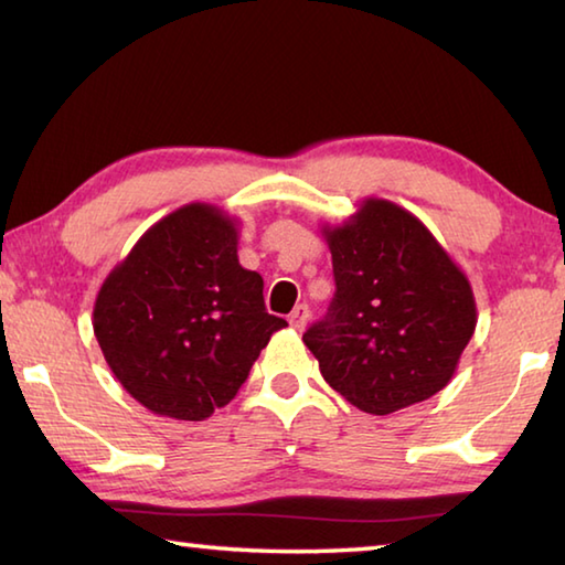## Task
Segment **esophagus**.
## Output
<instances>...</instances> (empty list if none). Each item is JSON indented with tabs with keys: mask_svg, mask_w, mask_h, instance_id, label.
<instances>
[{
	"mask_svg": "<svg viewBox=\"0 0 565 565\" xmlns=\"http://www.w3.org/2000/svg\"><path fill=\"white\" fill-rule=\"evenodd\" d=\"M309 317H311L309 306L299 303V306H296V309L289 313V323H291V327H294L296 331H303V327H306V321H309Z\"/></svg>",
	"mask_w": 565,
	"mask_h": 565,
	"instance_id": "1",
	"label": "esophagus"
}]
</instances>
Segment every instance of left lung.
<instances>
[{"label":"left lung","mask_w":565,"mask_h":565,"mask_svg":"<svg viewBox=\"0 0 565 565\" xmlns=\"http://www.w3.org/2000/svg\"><path fill=\"white\" fill-rule=\"evenodd\" d=\"M323 236L337 294L303 333L321 376L376 416L438 394L476 331L466 274L414 214L386 199H366Z\"/></svg>","instance_id":"left-lung-1"}]
</instances>
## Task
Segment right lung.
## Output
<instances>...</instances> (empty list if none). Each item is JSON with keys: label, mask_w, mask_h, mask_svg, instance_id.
I'll use <instances>...</instances> for the list:
<instances>
[{"label": "right lung", "mask_w": 565, "mask_h": 565, "mask_svg": "<svg viewBox=\"0 0 565 565\" xmlns=\"http://www.w3.org/2000/svg\"><path fill=\"white\" fill-rule=\"evenodd\" d=\"M234 218L186 204L139 238L94 303L111 374L159 416L204 420L226 406L286 321L264 306V279L236 256Z\"/></svg>", "instance_id": "obj_1"}]
</instances>
